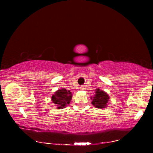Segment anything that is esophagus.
<instances>
[{"instance_id":"obj_1","label":"esophagus","mask_w":153,"mask_h":153,"mask_svg":"<svg viewBox=\"0 0 153 153\" xmlns=\"http://www.w3.org/2000/svg\"><path fill=\"white\" fill-rule=\"evenodd\" d=\"M79 89L81 90H85V88H84V86H81V87H80Z\"/></svg>"}]
</instances>
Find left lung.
Returning <instances> with one entry per match:
<instances>
[{"instance_id": "8db88e82", "label": "left lung", "mask_w": 153, "mask_h": 153, "mask_svg": "<svg viewBox=\"0 0 153 153\" xmlns=\"http://www.w3.org/2000/svg\"><path fill=\"white\" fill-rule=\"evenodd\" d=\"M95 94L93 97H91L92 100V104L94 107L98 108H105L107 107V102L109 99V97L105 92L100 90L96 89Z\"/></svg>"}]
</instances>
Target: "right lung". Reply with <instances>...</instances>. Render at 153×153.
<instances>
[{"label":"right lung","mask_w":153,"mask_h":153,"mask_svg":"<svg viewBox=\"0 0 153 153\" xmlns=\"http://www.w3.org/2000/svg\"><path fill=\"white\" fill-rule=\"evenodd\" d=\"M72 98V94L69 91H67L66 89L62 88L56 90L53 96H52V101L56 104V108H63L67 107V105L70 103Z\"/></svg>","instance_id":"obj_1"}]
</instances>
